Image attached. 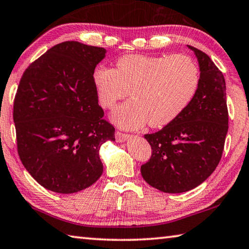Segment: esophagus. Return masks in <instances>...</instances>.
Here are the masks:
<instances>
[{"label": "esophagus", "instance_id": "esophagus-1", "mask_svg": "<svg viewBox=\"0 0 249 249\" xmlns=\"http://www.w3.org/2000/svg\"><path fill=\"white\" fill-rule=\"evenodd\" d=\"M129 138H130V134H125V133H122L119 131H116V140L118 143L125 142Z\"/></svg>", "mask_w": 249, "mask_h": 249}]
</instances>
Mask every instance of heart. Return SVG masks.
I'll return each instance as SVG.
<instances>
[{
    "instance_id": "heart-1",
    "label": "heart",
    "mask_w": 249,
    "mask_h": 249,
    "mask_svg": "<svg viewBox=\"0 0 249 249\" xmlns=\"http://www.w3.org/2000/svg\"><path fill=\"white\" fill-rule=\"evenodd\" d=\"M93 84L100 106L112 108L129 94L132 99L113 110L111 120L124 129L146 122L160 128L176 120L193 102L200 84L197 63L188 55H124L116 70L98 67Z\"/></svg>"
}]
</instances>
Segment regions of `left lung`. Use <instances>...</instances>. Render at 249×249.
Masks as SVG:
<instances>
[{
  "instance_id": "obj_1",
  "label": "left lung",
  "mask_w": 249,
  "mask_h": 249,
  "mask_svg": "<svg viewBox=\"0 0 249 249\" xmlns=\"http://www.w3.org/2000/svg\"><path fill=\"white\" fill-rule=\"evenodd\" d=\"M188 48L199 63L197 94L176 120L144 136L152 156L141 166L142 177L150 186L167 194L194 189L214 172L229 130L223 74L208 54Z\"/></svg>"
}]
</instances>
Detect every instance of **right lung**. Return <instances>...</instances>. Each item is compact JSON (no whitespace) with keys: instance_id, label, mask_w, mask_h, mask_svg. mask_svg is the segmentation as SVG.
<instances>
[{"instance_id":"obj_1","label":"right lung","mask_w":249,"mask_h":249,"mask_svg":"<svg viewBox=\"0 0 249 249\" xmlns=\"http://www.w3.org/2000/svg\"><path fill=\"white\" fill-rule=\"evenodd\" d=\"M106 52L61 42L21 76L13 112L17 151L34 179L53 193H77L103 174L99 150L115 141V128L103 119L91 76Z\"/></svg>"}]
</instances>
